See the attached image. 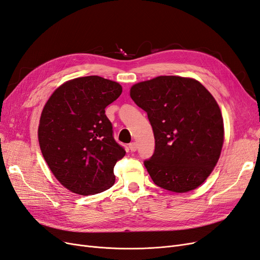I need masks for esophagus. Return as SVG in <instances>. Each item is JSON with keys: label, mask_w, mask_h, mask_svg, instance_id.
Instances as JSON below:
<instances>
[{"label": "esophagus", "mask_w": 260, "mask_h": 260, "mask_svg": "<svg viewBox=\"0 0 260 260\" xmlns=\"http://www.w3.org/2000/svg\"><path fill=\"white\" fill-rule=\"evenodd\" d=\"M128 148H129L131 152H135V151L137 150L138 146H137V143H136V142H132V143H129V146H128Z\"/></svg>", "instance_id": "esophagus-1"}]
</instances>
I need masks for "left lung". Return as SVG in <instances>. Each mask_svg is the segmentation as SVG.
Returning <instances> with one entry per match:
<instances>
[{
    "label": "left lung",
    "mask_w": 260,
    "mask_h": 260,
    "mask_svg": "<svg viewBox=\"0 0 260 260\" xmlns=\"http://www.w3.org/2000/svg\"><path fill=\"white\" fill-rule=\"evenodd\" d=\"M131 98L145 110L155 150L143 161L154 183L186 193L206 181L219 158L224 123L216 101L199 81L159 76L134 84Z\"/></svg>",
    "instance_id": "obj_1"
}]
</instances>
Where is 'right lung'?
Listing matches in <instances>:
<instances>
[{"mask_svg": "<svg viewBox=\"0 0 260 260\" xmlns=\"http://www.w3.org/2000/svg\"><path fill=\"white\" fill-rule=\"evenodd\" d=\"M121 93L118 82L86 76L63 83L45 105L38 126L43 156L73 193L93 195L114 184V165L126 152L114 140L105 108Z\"/></svg>", "mask_w": 260, "mask_h": 260, "instance_id": "add662e5", "label": "right lung"}]
</instances>
